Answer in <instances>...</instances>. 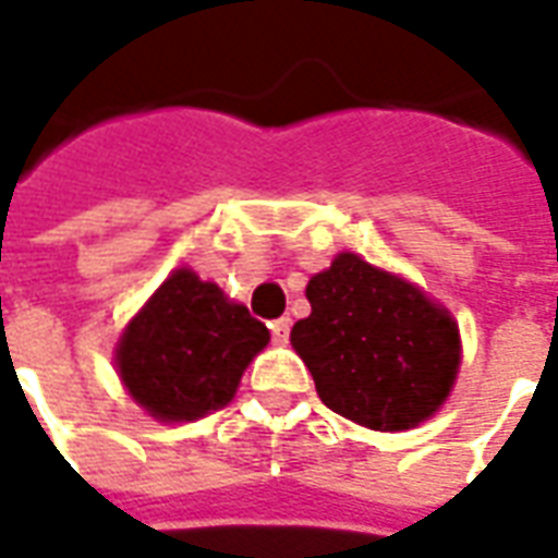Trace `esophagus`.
I'll list each match as a JSON object with an SVG mask.
<instances>
[{"mask_svg":"<svg viewBox=\"0 0 558 558\" xmlns=\"http://www.w3.org/2000/svg\"><path fill=\"white\" fill-rule=\"evenodd\" d=\"M290 319H287V316H280V319H275V323H271V340H275V343H287V340H290Z\"/></svg>","mask_w":558,"mask_h":558,"instance_id":"obj_1","label":"esophagus"}]
</instances>
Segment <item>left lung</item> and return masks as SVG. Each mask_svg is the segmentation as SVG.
<instances>
[{
	"label": "left lung",
	"mask_w": 558,
	"mask_h": 558,
	"mask_svg": "<svg viewBox=\"0 0 558 558\" xmlns=\"http://www.w3.org/2000/svg\"><path fill=\"white\" fill-rule=\"evenodd\" d=\"M307 302L290 340L328 410L371 430H410L442 407L460 364L448 311L355 254L314 275Z\"/></svg>",
	"instance_id": "8db88e82"
}]
</instances>
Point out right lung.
<instances>
[{"instance_id": "1", "label": "right lung", "mask_w": 558, "mask_h": 558, "mask_svg": "<svg viewBox=\"0 0 558 558\" xmlns=\"http://www.w3.org/2000/svg\"><path fill=\"white\" fill-rule=\"evenodd\" d=\"M268 328L215 283L179 268L122 335L116 364L140 407L160 421H194L227 407Z\"/></svg>"}]
</instances>
